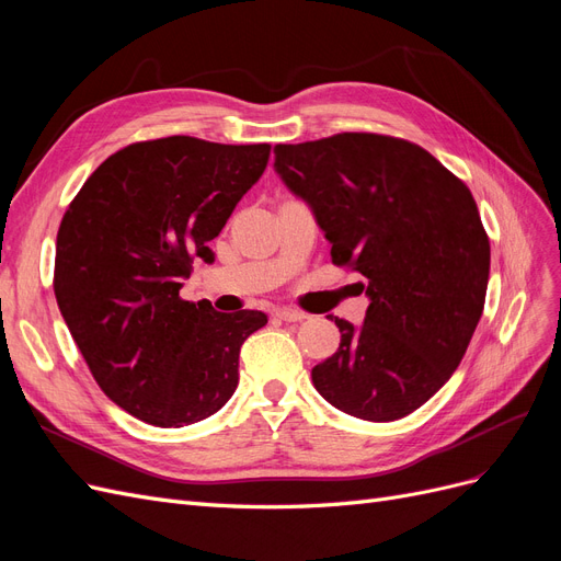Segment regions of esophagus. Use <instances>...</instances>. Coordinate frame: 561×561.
I'll return each instance as SVG.
<instances>
[{
	"label": "esophagus",
	"instance_id": "1",
	"mask_svg": "<svg viewBox=\"0 0 561 561\" xmlns=\"http://www.w3.org/2000/svg\"><path fill=\"white\" fill-rule=\"evenodd\" d=\"M276 316H278L280 320H287V322H297V320L307 318L309 313L297 309V307H280V309H276Z\"/></svg>",
	"mask_w": 561,
	"mask_h": 561
}]
</instances>
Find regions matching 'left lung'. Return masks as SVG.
Instances as JSON below:
<instances>
[{"instance_id": "left-lung-1", "label": "left lung", "mask_w": 561, "mask_h": 561, "mask_svg": "<svg viewBox=\"0 0 561 561\" xmlns=\"http://www.w3.org/2000/svg\"><path fill=\"white\" fill-rule=\"evenodd\" d=\"M276 171L313 208L332 264L358 271L363 325L311 369L336 410L396 421L428 402L463 360L484 311L491 248L463 180L426 149L379 133L276 145Z\"/></svg>"}]
</instances>
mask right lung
Segmentation results:
<instances>
[{"mask_svg":"<svg viewBox=\"0 0 561 561\" xmlns=\"http://www.w3.org/2000/svg\"><path fill=\"white\" fill-rule=\"evenodd\" d=\"M271 145L173 135L100 163L67 206L54 293L103 393L151 426L215 414L239 386V353L262 311L219 313L180 297L194 257L257 182Z\"/></svg>","mask_w":561,"mask_h":561,"instance_id":"add662e5","label":"right lung"}]
</instances>
